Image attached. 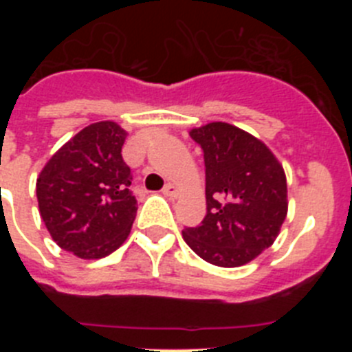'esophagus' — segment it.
Returning a JSON list of instances; mask_svg holds the SVG:
<instances>
[{
  "label": "esophagus",
  "mask_w": 352,
  "mask_h": 352,
  "mask_svg": "<svg viewBox=\"0 0 352 352\" xmlns=\"http://www.w3.org/2000/svg\"><path fill=\"white\" fill-rule=\"evenodd\" d=\"M162 192H164V195H167V197H176V195H178V186L174 185V183H167Z\"/></svg>",
  "instance_id": "obj_1"
}]
</instances>
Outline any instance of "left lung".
Wrapping results in <instances>:
<instances>
[{"mask_svg":"<svg viewBox=\"0 0 352 352\" xmlns=\"http://www.w3.org/2000/svg\"><path fill=\"white\" fill-rule=\"evenodd\" d=\"M204 151L206 217L182 232L206 263L238 268L272 247L287 217V182L272 149L252 133L213 121L190 130Z\"/></svg>","mask_w":352,"mask_h":352,"instance_id":"8db88e82","label":"left lung"}]
</instances>
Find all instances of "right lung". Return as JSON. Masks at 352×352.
<instances>
[{
    "mask_svg": "<svg viewBox=\"0 0 352 352\" xmlns=\"http://www.w3.org/2000/svg\"><path fill=\"white\" fill-rule=\"evenodd\" d=\"M126 130L98 121L65 142L40 170L36 199L49 234L80 259H100L125 243L138 213L121 148Z\"/></svg>",
    "mask_w": 352,
    "mask_h": 352,
    "instance_id": "right-lung-1",
    "label": "right lung"
}]
</instances>
